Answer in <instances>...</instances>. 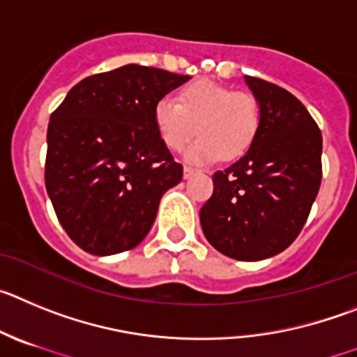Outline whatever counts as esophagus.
<instances>
[{"mask_svg": "<svg viewBox=\"0 0 357 357\" xmlns=\"http://www.w3.org/2000/svg\"><path fill=\"white\" fill-rule=\"evenodd\" d=\"M194 174H195V169H192V167H185V169H183V178L185 179H190Z\"/></svg>", "mask_w": 357, "mask_h": 357, "instance_id": "1", "label": "esophagus"}]
</instances>
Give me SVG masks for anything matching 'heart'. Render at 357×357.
I'll use <instances>...</instances> for the list:
<instances>
[{
  "label": "heart",
  "instance_id": "b5f03b06",
  "mask_svg": "<svg viewBox=\"0 0 357 357\" xmlns=\"http://www.w3.org/2000/svg\"><path fill=\"white\" fill-rule=\"evenodd\" d=\"M155 124L165 146L181 151L201 135L185 153V160L206 165L222 155L224 160L242 156L259 130L258 101L245 92H234L220 83L194 82L174 99L163 98L155 107Z\"/></svg>",
  "mask_w": 357,
  "mask_h": 357
}]
</instances>
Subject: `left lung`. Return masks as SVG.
<instances>
[{"label": "left lung", "mask_w": 357, "mask_h": 357, "mask_svg": "<svg viewBox=\"0 0 357 357\" xmlns=\"http://www.w3.org/2000/svg\"><path fill=\"white\" fill-rule=\"evenodd\" d=\"M259 130L245 155L213 174L199 211L202 233L222 255L259 261L301 233L322 181V133L303 102L281 86L245 76Z\"/></svg>", "instance_id": "obj_1"}]
</instances>
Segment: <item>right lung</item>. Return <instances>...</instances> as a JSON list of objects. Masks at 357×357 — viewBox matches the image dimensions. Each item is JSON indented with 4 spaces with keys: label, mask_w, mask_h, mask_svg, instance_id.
<instances>
[{
    "label": "right lung",
    "mask_w": 357,
    "mask_h": 357,
    "mask_svg": "<svg viewBox=\"0 0 357 357\" xmlns=\"http://www.w3.org/2000/svg\"><path fill=\"white\" fill-rule=\"evenodd\" d=\"M188 79L128 63L82 79L51 114L46 190L66 233L89 255L139 245L162 195L181 181L155 107Z\"/></svg>",
    "instance_id": "add662e5"
}]
</instances>
